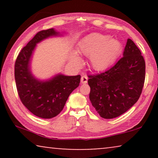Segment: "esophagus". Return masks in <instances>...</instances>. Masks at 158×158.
<instances>
[{"label":"esophagus","instance_id":"esophagus-1","mask_svg":"<svg viewBox=\"0 0 158 158\" xmlns=\"http://www.w3.org/2000/svg\"><path fill=\"white\" fill-rule=\"evenodd\" d=\"M87 82H88V77L86 76V75H83V76L81 77V83L82 84H85L87 83Z\"/></svg>","mask_w":158,"mask_h":158}]
</instances>
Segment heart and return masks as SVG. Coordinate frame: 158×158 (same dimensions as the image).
I'll list each match as a JSON object with an SVG mask.
<instances>
[{"label":"heart","instance_id":"b5f03b06","mask_svg":"<svg viewBox=\"0 0 158 158\" xmlns=\"http://www.w3.org/2000/svg\"><path fill=\"white\" fill-rule=\"evenodd\" d=\"M122 51V44L110 36L99 33L90 34L79 42L77 52L89 57L90 64L94 70L101 71L109 68ZM70 61L75 66L82 64V59L75 52L70 55Z\"/></svg>","mask_w":158,"mask_h":158}]
</instances>
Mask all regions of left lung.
<instances>
[{
	"label": "left lung",
	"instance_id": "1",
	"mask_svg": "<svg viewBox=\"0 0 158 158\" xmlns=\"http://www.w3.org/2000/svg\"><path fill=\"white\" fill-rule=\"evenodd\" d=\"M88 77L92 106L102 118H114L139 99L145 78V62L139 48L128 39L123 57L108 70Z\"/></svg>",
	"mask_w": 158,
	"mask_h": 158
}]
</instances>
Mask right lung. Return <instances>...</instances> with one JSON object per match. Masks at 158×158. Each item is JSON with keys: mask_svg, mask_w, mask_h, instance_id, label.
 Listing matches in <instances>:
<instances>
[{"mask_svg": "<svg viewBox=\"0 0 158 158\" xmlns=\"http://www.w3.org/2000/svg\"><path fill=\"white\" fill-rule=\"evenodd\" d=\"M66 34L53 28L38 32L21 49L15 63V81L21 102L31 113L40 118H52L58 115L69 96L81 82L80 75L69 76L57 73L42 80L31 71L32 58L37 44L48 38Z\"/></svg>", "mask_w": 158, "mask_h": 158, "instance_id": "1", "label": "right lung"}]
</instances>
